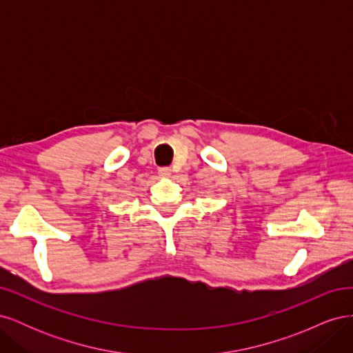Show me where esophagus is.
<instances>
[{"label":"esophagus","instance_id":"esophagus-1","mask_svg":"<svg viewBox=\"0 0 353 353\" xmlns=\"http://www.w3.org/2000/svg\"><path fill=\"white\" fill-rule=\"evenodd\" d=\"M170 174H172V169H170V168H168V166L159 168V175H160V176L168 178V176H170Z\"/></svg>","mask_w":353,"mask_h":353}]
</instances>
